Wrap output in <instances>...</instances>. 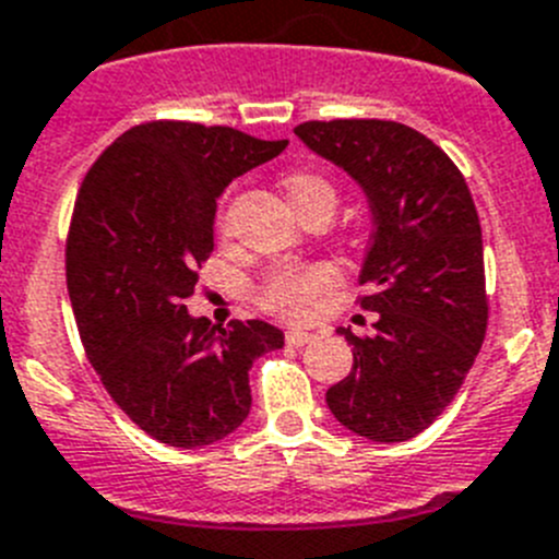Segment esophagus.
Listing matches in <instances>:
<instances>
[{"label":"esophagus","mask_w":559,"mask_h":559,"mask_svg":"<svg viewBox=\"0 0 559 559\" xmlns=\"http://www.w3.org/2000/svg\"><path fill=\"white\" fill-rule=\"evenodd\" d=\"M313 332H305V330H288L285 332V341L290 343V346H305V343L313 341Z\"/></svg>","instance_id":"obj_1"}]
</instances>
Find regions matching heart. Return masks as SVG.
Returning <instances> with one entry per match:
<instances>
[{
    "label": "heart",
    "instance_id": "heart-1",
    "mask_svg": "<svg viewBox=\"0 0 559 559\" xmlns=\"http://www.w3.org/2000/svg\"><path fill=\"white\" fill-rule=\"evenodd\" d=\"M285 193H288L294 210L313 199H326L335 204V191L319 174H290L285 179ZM332 283V269L326 265H307V269H283L265 280L263 305L280 316H307L313 310L316 296Z\"/></svg>",
    "mask_w": 559,
    "mask_h": 559
}]
</instances>
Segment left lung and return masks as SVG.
Segmentation results:
<instances>
[{
  "instance_id": "obj_1",
  "label": "left lung",
  "mask_w": 559,
  "mask_h": 559,
  "mask_svg": "<svg viewBox=\"0 0 559 559\" xmlns=\"http://www.w3.org/2000/svg\"><path fill=\"white\" fill-rule=\"evenodd\" d=\"M307 150L355 179L371 210L360 307L377 335L352 343V371L326 391L332 416L377 443L416 438L452 404L488 326L483 229L463 174L407 124L307 121Z\"/></svg>"
}]
</instances>
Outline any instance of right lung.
Listing matches in <instances>:
<instances>
[{
	"instance_id": "obj_1",
	"label": "right lung",
	"mask_w": 559,
	"mask_h": 559,
	"mask_svg": "<svg viewBox=\"0 0 559 559\" xmlns=\"http://www.w3.org/2000/svg\"><path fill=\"white\" fill-rule=\"evenodd\" d=\"M285 146L233 127L152 121L116 138L82 179L66 246L80 337L112 402L168 447L235 432L252 409L249 368L285 346L274 324L218 326L182 305L213 252L224 188Z\"/></svg>"
}]
</instances>
